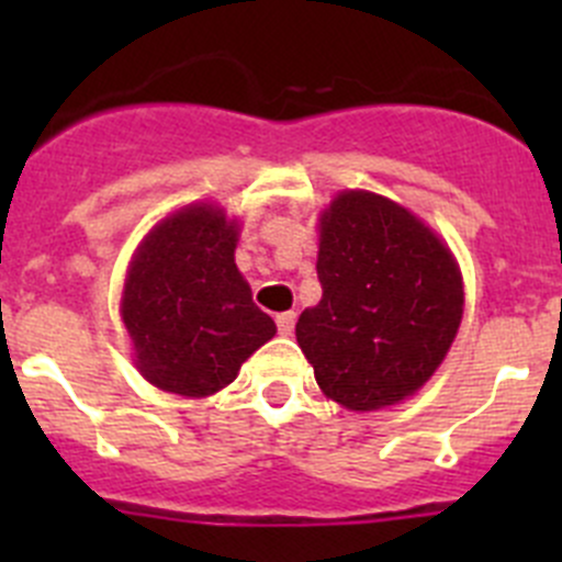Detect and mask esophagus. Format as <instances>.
Masks as SVG:
<instances>
[{"label": "esophagus", "instance_id": "obj_1", "mask_svg": "<svg viewBox=\"0 0 562 562\" xmlns=\"http://www.w3.org/2000/svg\"><path fill=\"white\" fill-rule=\"evenodd\" d=\"M293 328H296V313H280V315H277V331H280L282 337H291Z\"/></svg>", "mask_w": 562, "mask_h": 562}]
</instances>
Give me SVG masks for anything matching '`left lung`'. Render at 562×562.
I'll use <instances>...</instances> for the list:
<instances>
[{
	"label": "left lung",
	"instance_id": "obj_1",
	"mask_svg": "<svg viewBox=\"0 0 562 562\" xmlns=\"http://www.w3.org/2000/svg\"><path fill=\"white\" fill-rule=\"evenodd\" d=\"M317 280L296 339L323 394L378 411L432 378L462 321V277L422 220L375 192H342L321 217Z\"/></svg>",
	"mask_w": 562,
	"mask_h": 562
}]
</instances>
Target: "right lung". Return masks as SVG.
<instances>
[{"mask_svg": "<svg viewBox=\"0 0 562 562\" xmlns=\"http://www.w3.org/2000/svg\"><path fill=\"white\" fill-rule=\"evenodd\" d=\"M236 223L214 206L162 220L135 255L122 317L140 375L157 389L206 396L228 386L277 326L234 263Z\"/></svg>", "mask_w": 562, "mask_h": 562, "instance_id": "add662e5", "label": "right lung"}]
</instances>
